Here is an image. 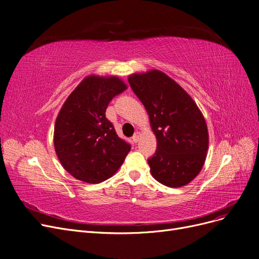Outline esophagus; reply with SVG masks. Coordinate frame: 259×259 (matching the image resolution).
Here are the masks:
<instances>
[{"label": "esophagus", "instance_id": "1", "mask_svg": "<svg viewBox=\"0 0 259 259\" xmlns=\"http://www.w3.org/2000/svg\"><path fill=\"white\" fill-rule=\"evenodd\" d=\"M139 137H140V134L137 132V133H135V135L133 136V138H132V139H133V141H134V142L136 143V142L139 140Z\"/></svg>", "mask_w": 259, "mask_h": 259}]
</instances>
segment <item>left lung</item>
I'll return each mask as SVG.
<instances>
[{
  "mask_svg": "<svg viewBox=\"0 0 259 259\" xmlns=\"http://www.w3.org/2000/svg\"><path fill=\"white\" fill-rule=\"evenodd\" d=\"M146 107L157 150L148 159L153 178L171 188L189 184L202 170L208 150L203 113L177 81L159 70L128 76Z\"/></svg>",
  "mask_w": 259,
  "mask_h": 259,
  "instance_id": "8db88e82",
  "label": "left lung"
}]
</instances>
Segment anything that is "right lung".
<instances>
[{
	"label": "right lung",
	"mask_w": 259,
	"mask_h": 259,
	"mask_svg": "<svg viewBox=\"0 0 259 259\" xmlns=\"http://www.w3.org/2000/svg\"><path fill=\"white\" fill-rule=\"evenodd\" d=\"M127 88L118 76L89 75L71 92L54 126L57 157L72 177L99 184L121 167L131 146L105 116L113 97Z\"/></svg>",
	"instance_id": "add662e5"
}]
</instances>
